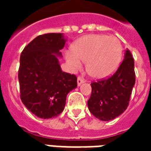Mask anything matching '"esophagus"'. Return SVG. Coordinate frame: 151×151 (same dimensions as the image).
Here are the masks:
<instances>
[{
  "instance_id": "1",
  "label": "esophagus",
  "mask_w": 151,
  "mask_h": 151,
  "mask_svg": "<svg viewBox=\"0 0 151 151\" xmlns=\"http://www.w3.org/2000/svg\"><path fill=\"white\" fill-rule=\"evenodd\" d=\"M84 82H85V79H84L82 77H81V76H78V86H80V85Z\"/></svg>"
}]
</instances>
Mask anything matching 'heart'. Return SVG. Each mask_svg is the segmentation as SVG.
Segmentation results:
<instances>
[{
	"mask_svg": "<svg viewBox=\"0 0 151 151\" xmlns=\"http://www.w3.org/2000/svg\"><path fill=\"white\" fill-rule=\"evenodd\" d=\"M121 41L114 36L89 34L80 38L66 54L71 68L78 70L87 61V71L95 78H106L117 70L122 57Z\"/></svg>",
	"mask_w": 151,
	"mask_h": 151,
	"instance_id": "1",
	"label": "heart"
}]
</instances>
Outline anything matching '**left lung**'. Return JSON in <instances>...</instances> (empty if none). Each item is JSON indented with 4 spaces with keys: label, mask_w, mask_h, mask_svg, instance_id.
<instances>
[{
    "label": "left lung",
    "mask_w": 151,
    "mask_h": 151,
    "mask_svg": "<svg viewBox=\"0 0 151 151\" xmlns=\"http://www.w3.org/2000/svg\"><path fill=\"white\" fill-rule=\"evenodd\" d=\"M135 82L134 59L127 48L123 61L113 75L91 84L92 94L88 100L89 111L105 122L118 117L129 106Z\"/></svg>",
    "instance_id": "1"
}]
</instances>
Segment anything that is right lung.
I'll list each match as a JSON object with an SVG mask.
<instances>
[{"instance_id": "add662e5", "label": "right lung", "mask_w": 151, "mask_h": 151, "mask_svg": "<svg viewBox=\"0 0 151 151\" xmlns=\"http://www.w3.org/2000/svg\"><path fill=\"white\" fill-rule=\"evenodd\" d=\"M65 42L63 34L39 35L20 55V98L30 112L44 119L63 112L66 95L78 86L77 77L63 72L55 55H61Z\"/></svg>"}]
</instances>
